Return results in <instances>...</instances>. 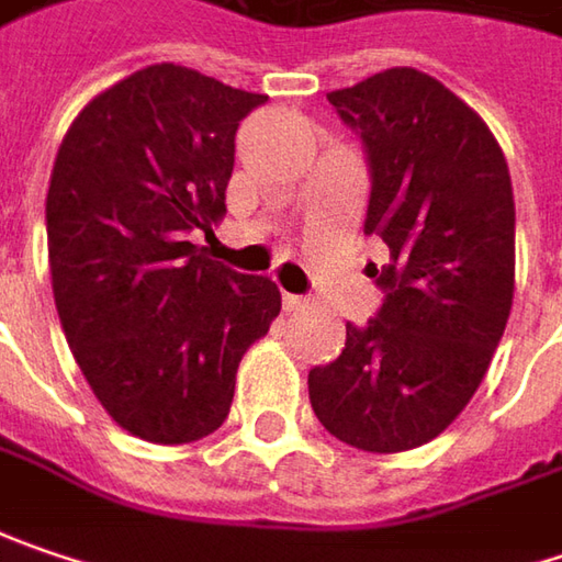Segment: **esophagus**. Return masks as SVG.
<instances>
[{"instance_id": "esophagus-1", "label": "esophagus", "mask_w": 562, "mask_h": 562, "mask_svg": "<svg viewBox=\"0 0 562 562\" xmlns=\"http://www.w3.org/2000/svg\"><path fill=\"white\" fill-rule=\"evenodd\" d=\"M306 303H310L306 296H300V294H284V310H288V313H296V310H303Z\"/></svg>"}]
</instances>
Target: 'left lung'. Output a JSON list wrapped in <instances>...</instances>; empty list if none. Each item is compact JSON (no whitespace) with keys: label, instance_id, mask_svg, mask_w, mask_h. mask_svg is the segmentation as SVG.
Masks as SVG:
<instances>
[{"label":"left lung","instance_id":"obj_1","mask_svg":"<svg viewBox=\"0 0 562 562\" xmlns=\"http://www.w3.org/2000/svg\"><path fill=\"white\" fill-rule=\"evenodd\" d=\"M370 167L363 234L389 246L367 266L382 306L348 323L345 351L310 370L319 424L363 452H405L471 402L503 338L516 288V202L487 123L417 69L331 91Z\"/></svg>","mask_w":562,"mask_h":562}]
</instances>
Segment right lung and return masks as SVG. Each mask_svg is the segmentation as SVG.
<instances>
[{
    "label": "right lung",
    "instance_id": "right-lung-1",
    "mask_svg": "<svg viewBox=\"0 0 562 562\" xmlns=\"http://www.w3.org/2000/svg\"><path fill=\"white\" fill-rule=\"evenodd\" d=\"M266 100L160 63L98 94L59 145L46 192L59 323L100 405L138 439L214 434L243 353L281 313L274 281L189 243L227 211L239 120Z\"/></svg>",
    "mask_w": 562,
    "mask_h": 562
}]
</instances>
